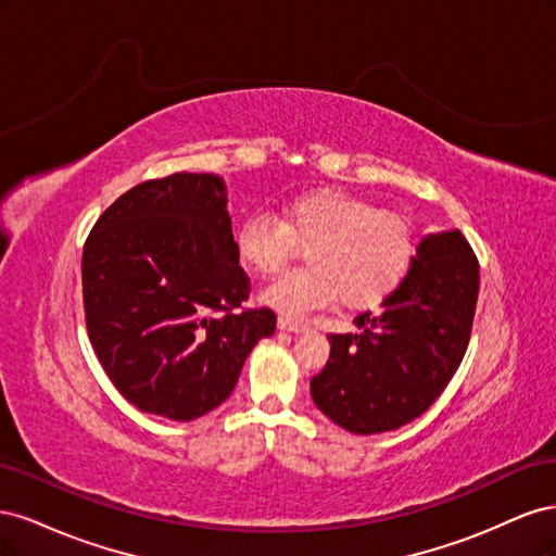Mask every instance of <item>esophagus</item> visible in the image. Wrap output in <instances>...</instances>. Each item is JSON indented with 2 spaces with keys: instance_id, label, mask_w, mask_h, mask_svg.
Masks as SVG:
<instances>
[{
  "instance_id": "obj_1",
  "label": "esophagus",
  "mask_w": 556,
  "mask_h": 556,
  "mask_svg": "<svg viewBox=\"0 0 556 556\" xmlns=\"http://www.w3.org/2000/svg\"><path fill=\"white\" fill-rule=\"evenodd\" d=\"M278 329H280V331H292V333H301V331H306V325H304V323H299V319L280 317V319H278Z\"/></svg>"
}]
</instances>
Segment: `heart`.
<instances>
[{
	"label": "heart",
	"instance_id": "obj_1",
	"mask_svg": "<svg viewBox=\"0 0 556 556\" xmlns=\"http://www.w3.org/2000/svg\"><path fill=\"white\" fill-rule=\"evenodd\" d=\"M299 248H306L308 268L282 276L260 294L264 306L290 319L336 299L345 308L380 304L408 274L415 233L403 215L336 188L282 201L280 220L250 213L233 231L237 260L257 276L278 274Z\"/></svg>",
	"mask_w": 556,
	"mask_h": 556
}]
</instances>
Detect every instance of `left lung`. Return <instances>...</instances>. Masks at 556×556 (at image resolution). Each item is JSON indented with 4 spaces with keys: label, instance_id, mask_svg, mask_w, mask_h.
<instances>
[{
    "label": "left lung",
    "instance_id": "left-lung-1",
    "mask_svg": "<svg viewBox=\"0 0 556 556\" xmlns=\"http://www.w3.org/2000/svg\"><path fill=\"white\" fill-rule=\"evenodd\" d=\"M480 266L459 229L422 237L380 315L355 317L357 333H329V359L311 396L350 433L394 431L422 415L468 348Z\"/></svg>",
    "mask_w": 556,
    "mask_h": 556
}]
</instances>
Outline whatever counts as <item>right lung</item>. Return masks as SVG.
<instances>
[{
	"mask_svg": "<svg viewBox=\"0 0 556 556\" xmlns=\"http://www.w3.org/2000/svg\"><path fill=\"white\" fill-rule=\"evenodd\" d=\"M250 282L233 252L227 185L174 174L127 190L83 248L92 348L129 403L190 422L229 399L276 331L268 308L239 311Z\"/></svg>",
	"mask_w": 556,
	"mask_h": 556,
	"instance_id": "add662e5",
	"label": "right lung"
}]
</instances>
